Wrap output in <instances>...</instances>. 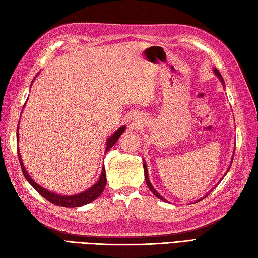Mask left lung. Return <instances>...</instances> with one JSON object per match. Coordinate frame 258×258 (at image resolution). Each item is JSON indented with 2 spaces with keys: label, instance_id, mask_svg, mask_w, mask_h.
<instances>
[{
  "label": "left lung",
  "instance_id": "left-lung-1",
  "mask_svg": "<svg viewBox=\"0 0 258 258\" xmlns=\"http://www.w3.org/2000/svg\"><path fill=\"white\" fill-rule=\"evenodd\" d=\"M214 71H215V75H216V76H217V77L220 79V81L224 82L222 75H220V72H219V71L216 69V68H215ZM223 85H224V83H223ZM144 169H145V179H146V183H147V186H148V188L150 189V191H151L152 194H154V195H156L157 197H158V198H160L161 201H166V199H165L164 197H162L161 195H159V194L155 190L154 187L151 186V183H150V181H149V178H148V170H147V166H146V164H144Z\"/></svg>",
  "mask_w": 258,
  "mask_h": 258
}]
</instances>
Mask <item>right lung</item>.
<instances>
[{"label":"right lung","instance_id":"add662e5","mask_svg":"<svg viewBox=\"0 0 258 258\" xmlns=\"http://www.w3.org/2000/svg\"><path fill=\"white\" fill-rule=\"evenodd\" d=\"M124 129H125V127L123 125V127L119 128L111 137H110V138L107 141L106 150H109L115 144V141L119 139V137L121 136V134L123 133ZM18 138H19V130H18ZM18 155H19V161H20V165H21V169H22V172H23V175L25 177V179L30 182V185L32 186L35 189V190L40 194L41 196H43L45 199H48L50 203L57 205V206H62V207L83 206V205L91 203L92 201H94V199L98 198L102 194L104 187H106L107 178H106V170H104V168H103L101 176H100V179L96 183H94V185L90 189H88L87 191H83L81 194H77V195H71V196L56 195V194L45 190L44 188L40 187L38 183L31 179L29 173L26 172V170H25L22 159H21V156L19 154V150H18Z\"/></svg>","mask_w":258,"mask_h":258}]
</instances>
